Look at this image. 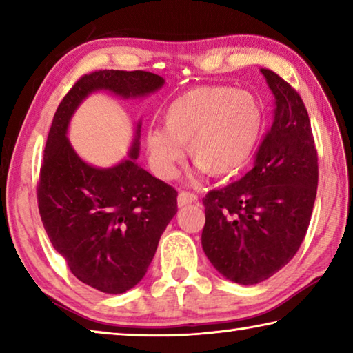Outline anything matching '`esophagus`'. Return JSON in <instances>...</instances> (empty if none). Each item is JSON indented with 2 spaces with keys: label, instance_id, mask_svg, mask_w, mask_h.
<instances>
[{
  "label": "esophagus",
  "instance_id": "esophagus-1",
  "mask_svg": "<svg viewBox=\"0 0 353 353\" xmlns=\"http://www.w3.org/2000/svg\"><path fill=\"white\" fill-rule=\"evenodd\" d=\"M198 201V196L194 193H191V191H181L177 196V205L179 207H185L188 204H193V202Z\"/></svg>",
  "mask_w": 353,
  "mask_h": 353
}]
</instances>
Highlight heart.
<instances>
[{
	"instance_id": "heart-1",
	"label": "heart",
	"mask_w": 353,
	"mask_h": 353,
	"mask_svg": "<svg viewBox=\"0 0 353 353\" xmlns=\"http://www.w3.org/2000/svg\"><path fill=\"white\" fill-rule=\"evenodd\" d=\"M263 124L265 112L254 93L225 85L191 88L166 107L163 128L148 129L149 163L159 177L170 179L188 145L191 160L207 174H235L252 159Z\"/></svg>"
}]
</instances>
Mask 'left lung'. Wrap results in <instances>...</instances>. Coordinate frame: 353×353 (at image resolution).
Instances as JSON below:
<instances>
[{
	"instance_id": "obj_1",
	"label": "left lung",
	"mask_w": 353,
	"mask_h": 353,
	"mask_svg": "<svg viewBox=\"0 0 353 353\" xmlns=\"http://www.w3.org/2000/svg\"><path fill=\"white\" fill-rule=\"evenodd\" d=\"M274 94L272 124L252 170L202 202V249L219 274L255 285L288 265L305 238L318 190V152L302 98L261 68Z\"/></svg>"
}]
</instances>
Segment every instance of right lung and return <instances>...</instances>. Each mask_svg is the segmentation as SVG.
Segmentation results:
<instances>
[{"label":"right lung","mask_w":353,"mask_h":353,"mask_svg":"<svg viewBox=\"0 0 353 353\" xmlns=\"http://www.w3.org/2000/svg\"><path fill=\"white\" fill-rule=\"evenodd\" d=\"M163 83V77L141 70L83 74L59 104L48 134L37 185L41 223L74 277L107 294L126 292L145 277L177 213V191L135 162L140 121L129 157L112 168L83 162L67 139L68 124L93 92L141 98Z\"/></svg>","instance_id":"obj_1"}]
</instances>
